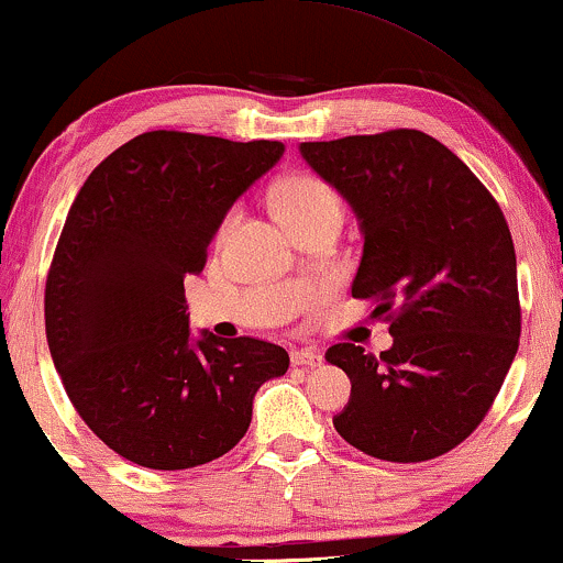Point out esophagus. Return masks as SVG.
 <instances>
[{
	"instance_id": "34e87169",
	"label": "esophagus",
	"mask_w": 563,
	"mask_h": 563,
	"mask_svg": "<svg viewBox=\"0 0 563 563\" xmlns=\"http://www.w3.org/2000/svg\"><path fill=\"white\" fill-rule=\"evenodd\" d=\"M290 362H294L296 367H320L322 354L314 349H296L294 354H290Z\"/></svg>"
}]
</instances>
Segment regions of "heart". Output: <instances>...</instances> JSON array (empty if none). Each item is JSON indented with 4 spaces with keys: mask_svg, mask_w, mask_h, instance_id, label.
Segmentation results:
<instances>
[{
    "mask_svg": "<svg viewBox=\"0 0 563 563\" xmlns=\"http://www.w3.org/2000/svg\"><path fill=\"white\" fill-rule=\"evenodd\" d=\"M275 207L288 228L314 220V217L341 214L335 191L314 175H294L283 180L275 191Z\"/></svg>",
    "mask_w": 563,
    "mask_h": 563,
    "instance_id": "obj_1",
    "label": "heart"
}]
</instances>
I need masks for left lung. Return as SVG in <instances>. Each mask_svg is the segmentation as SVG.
<instances>
[{
	"label": "left lung",
	"instance_id": "1",
	"mask_svg": "<svg viewBox=\"0 0 563 563\" xmlns=\"http://www.w3.org/2000/svg\"><path fill=\"white\" fill-rule=\"evenodd\" d=\"M301 157L354 209L364 239L354 299L388 314L393 346L328 349L351 380L333 424L383 462L456 449L483 422L519 349L514 241L487 188L422 131L307 141Z\"/></svg>",
	"mask_w": 563,
	"mask_h": 563
}]
</instances>
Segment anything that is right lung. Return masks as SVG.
Returning <instances> with one entry per match:
<instances>
[{"instance_id":"obj_1","label":"right lung","mask_w":563,"mask_h":563,"mask_svg":"<svg viewBox=\"0 0 563 563\" xmlns=\"http://www.w3.org/2000/svg\"><path fill=\"white\" fill-rule=\"evenodd\" d=\"M283 152L152 131L80 186L46 277V341L80 419L128 462L170 472L220 459L246 435L256 390L286 375L275 343L194 335L183 290Z\"/></svg>"}]
</instances>
